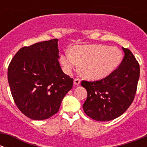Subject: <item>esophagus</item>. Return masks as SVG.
<instances>
[{"label":"esophagus","instance_id":"1","mask_svg":"<svg viewBox=\"0 0 147 147\" xmlns=\"http://www.w3.org/2000/svg\"><path fill=\"white\" fill-rule=\"evenodd\" d=\"M80 84V80L79 78H76V79L74 80V84L75 85H79Z\"/></svg>","mask_w":147,"mask_h":147}]
</instances>
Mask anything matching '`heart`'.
Segmentation results:
<instances>
[{"mask_svg": "<svg viewBox=\"0 0 147 147\" xmlns=\"http://www.w3.org/2000/svg\"><path fill=\"white\" fill-rule=\"evenodd\" d=\"M122 57L118 47L94 44L74 46L61 55L60 61L67 73L80 63V69L83 76L100 80L112 73L121 63Z\"/></svg>", "mask_w": 147, "mask_h": 147, "instance_id": "obj_1", "label": "heart"}]
</instances>
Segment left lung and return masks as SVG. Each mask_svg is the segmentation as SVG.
I'll use <instances>...</instances> for the list:
<instances>
[{
  "mask_svg": "<svg viewBox=\"0 0 147 147\" xmlns=\"http://www.w3.org/2000/svg\"><path fill=\"white\" fill-rule=\"evenodd\" d=\"M124 53L119 67L105 78L94 82L83 80L87 97L83 109L96 121H107L121 116L134 100L140 68L134 55L122 47Z\"/></svg>",
  "mask_w": 147,
  "mask_h": 147,
  "instance_id": "left-lung-1",
  "label": "left lung"
}]
</instances>
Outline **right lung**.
<instances>
[{
  "label": "right lung",
  "mask_w": 147,
  "mask_h": 147,
  "mask_svg": "<svg viewBox=\"0 0 147 147\" xmlns=\"http://www.w3.org/2000/svg\"><path fill=\"white\" fill-rule=\"evenodd\" d=\"M58 40L23 47L12 59L8 80L12 96L20 112L34 120L57 113L73 79L65 75L58 59Z\"/></svg>",
  "instance_id": "add662e5"
}]
</instances>
